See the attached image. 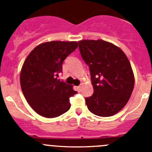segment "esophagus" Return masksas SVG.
Returning a JSON list of instances; mask_svg holds the SVG:
<instances>
[{"instance_id": "34e87169", "label": "esophagus", "mask_w": 152, "mask_h": 152, "mask_svg": "<svg viewBox=\"0 0 152 152\" xmlns=\"http://www.w3.org/2000/svg\"><path fill=\"white\" fill-rule=\"evenodd\" d=\"M76 89H77V90L78 91H80V90H81V86H78V87H76Z\"/></svg>"}]
</instances>
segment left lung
<instances>
[{"instance_id": "obj_1", "label": "left lung", "mask_w": 152, "mask_h": 152, "mask_svg": "<svg viewBox=\"0 0 152 152\" xmlns=\"http://www.w3.org/2000/svg\"><path fill=\"white\" fill-rule=\"evenodd\" d=\"M79 44L94 90L93 96L85 99L87 108L101 117L116 114L126 104L134 88L128 58L120 48L102 39H84Z\"/></svg>"}]
</instances>
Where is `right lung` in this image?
Returning <instances> with one entry per match:
<instances>
[{"mask_svg":"<svg viewBox=\"0 0 152 152\" xmlns=\"http://www.w3.org/2000/svg\"><path fill=\"white\" fill-rule=\"evenodd\" d=\"M77 47V42H44L26 59L20 76L21 89L28 104L39 115L56 118L70 109L69 99L77 92L57 77L63 61Z\"/></svg>","mask_w":152,"mask_h":152,"instance_id":"1","label":"right lung"}]
</instances>
